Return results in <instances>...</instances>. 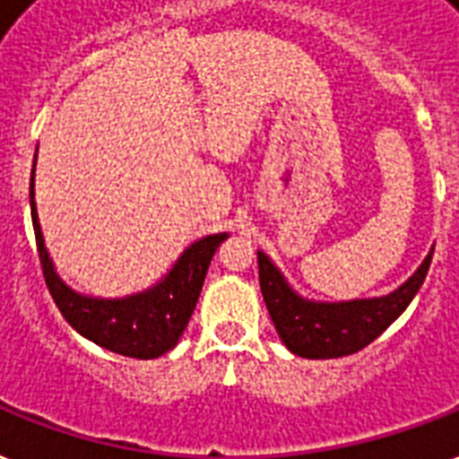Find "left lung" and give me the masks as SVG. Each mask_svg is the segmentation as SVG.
I'll list each match as a JSON object with an SVG mask.
<instances>
[{
  "label": "left lung",
  "mask_w": 459,
  "mask_h": 459,
  "mask_svg": "<svg viewBox=\"0 0 459 459\" xmlns=\"http://www.w3.org/2000/svg\"><path fill=\"white\" fill-rule=\"evenodd\" d=\"M433 248L411 278L383 297L347 301H316L294 290L282 270L258 251V280L270 321L287 350L304 359H337L364 350L410 307L424 285Z\"/></svg>",
  "instance_id": "8db88e82"
}]
</instances>
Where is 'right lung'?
I'll return each instance as SVG.
<instances>
[{"label": "right lung", "mask_w": 459, "mask_h": 459, "mask_svg": "<svg viewBox=\"0 0 459 459\" xmlns=\"http://www.w3.org/2000/svg\"><path fill=\"white\" fill-rule=\"evenodd\" d=\"M30 215L45 282L66 323L102 350L131 359H158L177 347L196 308L212 255L230 237L227 232L205 234L189 244L172 268L143 292L93 297L66 285L49 258L35 205V165L30 177Z\"/></svg>", "instance_id": "obj_1"}]
</instances>
